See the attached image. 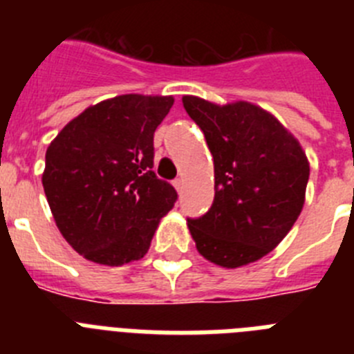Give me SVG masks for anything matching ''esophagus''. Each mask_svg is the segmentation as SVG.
I'll return each instance as SVG.
<instances>
[{"label":"esophagus","instance_id":"obj_1","mask_svg":"<svg viewBox=\"0 0 354 354\" xmlns=\"http://www.w3.org/2000/svg\"><path fill=\"white\" fill-rule=\"evenodd\" d=\"M174 187L177 189V192H180V189H183V179H175L174 180Z\"/></svg>","mask_w":354,"mask_h":354}]
</instances>
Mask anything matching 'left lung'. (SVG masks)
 <instances>
[{
    "instance_id": "1",
    "label": "left lung",
    "mask_w": 354,
    "mask_h": 354,
    "mask_svg": "<svg viewBox=\"0 0 354 354\" xmlns=\"http://www.w3.org/2000/svg\"><path fill=\"white\" fill-rule=\"evenodd\" d=\"M214 159V202L187 220L196 250L221 268H241L277 248L305 204L310 165L277 117L246 101L214 104L183 97Z\"/></svg>"
}]
</instances>
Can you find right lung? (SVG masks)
<instances>
[{
	"label": "right lung",
	"instance_id": "1",
	"mask_svg": "<svg viewBox=\"0 0 354 354\" xmlns=\"http://www.w3.org/2000/svg\"><path fill=\"white\" fill-rule=\"evenodd\" d=\"M171 106V95L106 99L72 118L48 147L46 198L62 236L86 261H140L174 207V186L152 171L154 131Z\"/></svg>",
	"mask_w": 354,
	"mask_h": 354
}]
</instances>
